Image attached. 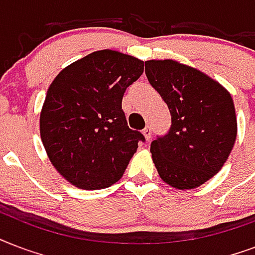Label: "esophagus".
I'll return each mask as SVG.
<instances>
[{
	"instance_id": "obj_1",
	"label": "esophagus",
	"mask_w": 255,
	"mask_h": 255,
	"mask_svg": "<svg viewBox=\"0 0 255 255\" xmlns=\"http://www.w3.org/2000/svg\"><path fill=\"white\" fill-rule=\"evenodd\" d=\"M142 133L145 135L146 141H150V138H151V128H150V126H146L145 129L142 130Z\"/></svg>"
}]
</instances>
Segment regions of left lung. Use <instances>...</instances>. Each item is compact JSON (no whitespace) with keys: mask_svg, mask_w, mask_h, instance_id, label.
<instances>
[{"mask_svg":"<svg viewBox=\"0 0 255 255\" xmlns=\"http://www.w3.org/2000/svg\"><path fill=\"white\" fill-rule=\"evenodd\" d=\"M145 73L171 116L169 131L150 145L159 177L179 190L201 186L221 170L236 142L232 96L205 73L177 61H146Z\"/></svg>","mask_w":255,"mask_h":255,"instance_id":"obj_1","label":"left lung"}]
</instances>
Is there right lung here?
I'll list each match as a JSON object with an SVG mask.
<instances>
[{"label": "right lung", "mask_w": 255, "mask_h": 255, "mask_svg": "<svg viewBox=\"0 0 255 255\" xmlns=\"http://www.w3.org/2000/svg\"><path fill=\"white\" fill-rule=\"evenodd\" d=\"M143 61L98 50L65 68L49 86L39 117L47 157L65 179L85 190L121 179L143 134L128 126L126 89L141 77Z\"/></svg>", "instance_id": "obj_1"}]
</instances>
